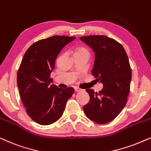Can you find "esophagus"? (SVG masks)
Returning a JSON list of instances; mask_svg holds the SVG:
<instances>
[{
    "mask_svg": "<svg viewBox=\"0 0 151 151\" xmlns=\"http://www.w3.org/2000/svg\"><path fill=\"white\" fill-rule=\"evenodd\" d=\"M82 89H80V88H78V87H76L75 88V91L76 92H78V91H81Z\"/></svg>",
    "mask_w": 151,
    "mask_h": 151,
    "instance_id": "1",
    "label": "esophagus"
}]
</instances>
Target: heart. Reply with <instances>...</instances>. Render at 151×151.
<instances>
[{
  "mask_svg": "<svg viewBox=\"0 0 151 151\" xmlns=\"http://www.w3.org/2000/svg\"><path fill=\"white\" fill-rule=\"evenodd\" d=\"M74 55H89V51L87 48L83 46H78L75 48L74 50Z\"/></svg>",
  "mask_w": 151,
  "mask_h": 151,
  "instance_id": "b5f03b06",
  "label": "heart"
}]
</instances>
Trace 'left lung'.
I'll use <instances>...</instances> for the list:
<instances>
[{
    "label": "left lung",
    "instance_id": "1",
    "mask_svg": "<svg viewBox=\"0 0 151 151\" xmlns=\"http://www.w3.org/2000/svg\"><path fill=\"white\" fill-rule=\"evenodd\" d=\"M80 39L96 52L91 73L103 84V89L99 92L86 89L90 100L84 105V111L91 121L105 124L114 120L128 101L132 78L130 62L124 48L114 39L105 35Z\"/></svg>",
    "mask_w": 151,
    "mask_h": 151
}]
</instances>
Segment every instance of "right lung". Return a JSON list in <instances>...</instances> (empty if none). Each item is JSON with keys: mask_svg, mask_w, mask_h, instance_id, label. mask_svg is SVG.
I'll use <instances>...</instances> for the list:
<instances>
[{"mask_svg": "<svg viewBox=\"0 0 151 151\" xmlns=\"http://www.w3.org/2000/svg\"><path fill=\"white\" fill-rule=\"evenodd\" d=\"M75 38L55 35L43 39L31 45L23 55L17 73L19 94L27 114L39 124L47 126L58 121L74 93L73 87L49 85L57 57Z\"/></svg>", "mask_w": 151, "mask_h": 151, "instance_id": "add662e5", "label": "right lung"}]
</instances>
